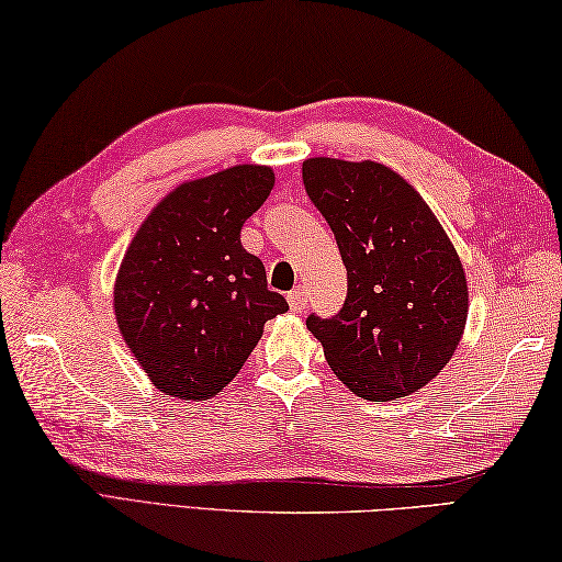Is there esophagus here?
<instances>
[{"instance_id":"esophagus-1","label":"esophagus","mask_w":562,"mask_h":562,"mask_svg":"<svg viewBox=\"0 0 562 562\" xmlns=\"http://www.w3.org/2000/svg\"><path fill=\"white\" fill-rule=\"evenodd\" d=\"M288 302H290L292 312H304V310H307V292H304L302 288L292 290V292L288 294Z\"/></svg>"}]
</instances>
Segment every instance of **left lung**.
Masks as SVG:
<instances>
[{"instance_id":"1","label":"left lung","mask_w":562,"mask_h":562,"mask_svg":"<svg viewBox=\"0 0 562 562\" xmlns=\"http://www.w3.org/2000/svg\"><path fill=\"white\" fill-rule=\"evenodd\" d=\"M302 179L349 274L344 310L307 319L326 363L363 401L420 391L450 363L469 314L450 236L413 183L379 161L310 157Z\"/></svg>"}]
</instances>
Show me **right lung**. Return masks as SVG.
<instances>
[{"label":"right lung","instance_id":"right-lung-1","mask_svg":"<svg viewBox=\"0 0 562 562\" xmlns=\"http://www.w3.org/2000/svg\"><path fill=\"white\" fill-rule=\"evenodd\" d=\"M274 187L272 167L236 165L183 181L142 221L112 307L130 353L161 393L209 401L236 379L265 322L290 307L268 290L240 228Z\"/></svg>","mask_w":562,"mask_h":562}]
</instances>
